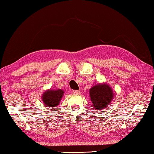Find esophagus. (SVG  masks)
<instances>
[{"label": "esophagus", "instance_id": "obj_1", "mask_svg": "<svg viewBox=\"0 0 154 154\" xmlns=\"http://www.w3.org/2000/svg\"><path fill=\"white\" fill-rule=\"evenodd\" d=\"M73 93L74 94H79L80 93V91L79 90H74L73 91Z\"/></svg>", "mask_w": 154, "mask_h": 154}]
</instances>
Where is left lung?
<instances>
[{
    "label": "left lung",
    "instance_id": "8db88e82",
    "mask_svg": "<svg viewBox=\"0 0 154 154\" xmlns=\"http://www.w3.org/2000/svg\"><path fill=\"white\" fill-rule=\"evenodd\" d=\"M91 100L93 107L97 110H103L110 104L114 97L113 91L106 83H99L89 90Z\"/></svg>",
    "mask_w": 154,
    "mask_h": 154
}]
</instances>
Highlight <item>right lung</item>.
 Wrapping results in <instances>:
<instances>
[{
    "mask_svg": "<svg viewBox=\"0 0 154 154\" xmlns=\"http://www.w3.org/2000/svg\"><path fill=\"white\" fill-rule=\"evenodd\" d=\"M64 91L61 89L48 90L42 94V101L45 106L50 109L56 107L60 104L61 98L63 95Z\"/></svg>",
    "mask_w": 154,
    "mask_h": 154,
    "instance_id": "add662e5",
    "label": "right lung"
}]
</instances>
